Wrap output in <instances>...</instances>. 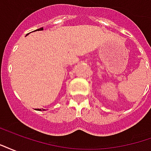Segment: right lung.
<instances>
[{"label":"right lung","instance_id":"1","mask_svg":"<svg viewBox=\"0 0 151 151\" xmlns=\"http://www.w3.org/2000/svg\"><path fill=\"white\" fill-rule=\"evenodd\" d=\"M43 28L41 27V28H40V29H38V30H36V31H43ZM29 35V34H27V35ZM27 35H26V36H27ZM36 110H39V111H42L41 109H36Z\"/></svg>","mask_w":151,"mask_h":151}]
</instances>
